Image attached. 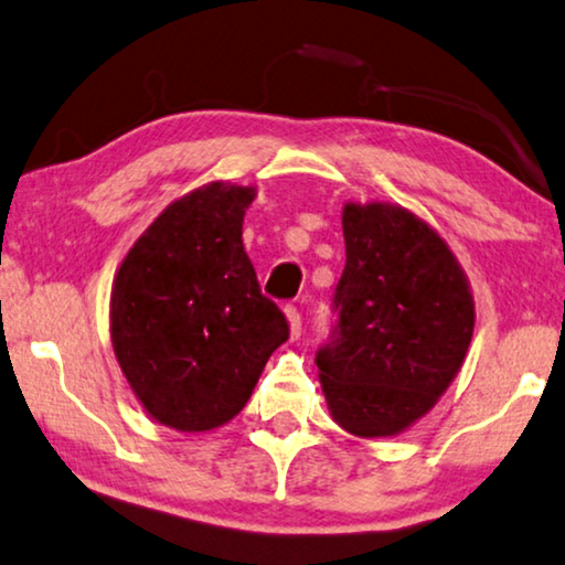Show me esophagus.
Returning a JSON list of instances; mask_svg holds the SVG:
<instances>
[{
    "mask_svg": "<svg viewBox=\"0 0 565 565\" xmlns=\"http://www.w3.org/2000/svg\"><path fill=\"white\" fill-rule=\"evenodd\" d=\"M288 320H290V335L298 338L302 333V316H300V310L295 308V306L288 308Z\"/></svg>",
    "mask_w": 565,
    "mask_h": 565,
    "instance_id": "1",
    "label": "esophagus"
}]
</instances>
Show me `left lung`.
<instances>
[{"instance_id": "left-lung-1", "label": "left lung", "mask_w": 565, "mask_h": 565, "mask_svg": "<svg viewBox=\"0 0 565 565\" xmlns=\"http://www.w3.org/2000/svg\"><path fill=\"white\" fill-rule=\"evenodd\" d=\"M335 323L316 353L333 419L392 437L447 392L472 341L475 302L447 242L392 204H345Z\"/></svg>"}]
</instances>
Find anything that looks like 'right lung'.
Wrapping results in <instances>:
<instances>
[{
    "mask_svg": "<svg viewBox=\"0 0 565 565\" xmlns=\"http://www.w3.org/2000/svg\"><path fill=\"white\" fill-rule=\"evenodd\" d=\"M253 199V189L222 181L181 196L131 247L113 282L116 359L146 412L179 431L234 419L290 335L242 245Z\"/></svg>",
    "mask_w": 565,
    "mask_h": 565,
    "instance_id": "1",
    "label": "right lung"
}]
</instances>
